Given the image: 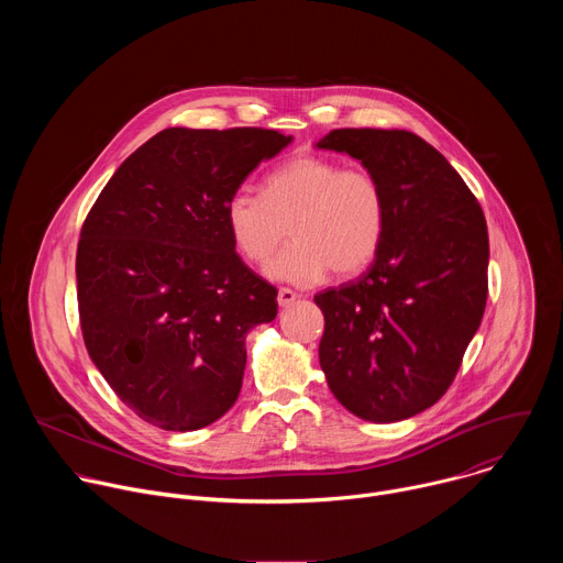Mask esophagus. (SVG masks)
<instances>
[{"mask_svg":"<svg viewBox=\"0 0 563 563\" xmlns=\"http://www.w3.org/2000/svg\"><path fill=\"white\" fill-rule=\"evenodd\" d=\"M300 296L294 291V289H289V287H280L278 289V305L280 307H289L291 302H296Z\"/></svg>","mask_w":563,"mask_h":563,"instance_id":"34e87169","label":"esophagus"}]
</instances>
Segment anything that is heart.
Masks as SVG:
<instances>
[{
  "label": "heart",
  "instance_id": "1",
  "mask_svg": "<svg viewBox=\"0 0 563 563\" xmlns=\"http://www.w3.org/2000/svg\"><path fill=\"white\" fill-rule=\"evenodd\" d=\"M294 243L265 269L272 280L309 287L330 269L361 274L378 254L387 227V196L367 169H345L336 159L300 155L274 169L263 196L238 189L224 205V227L235 252L263 265L283 243Z\"/></svg>",
  "mask_w": 563,
  "mask_h": 563
}]
</instances>
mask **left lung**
<instances>
[{
	"instance_id": "left-lung-1",
	"label": "left lung",
	"mask_w": 563,
	"mask_h": 563,
	"mask_svg": "<svg viewBox=\"0 0 563 563\" xmlns=\"http://www.w3.org/2000/svg\"><path fill=\"white\" fill-rule=\"evenodd\" d=\"M318 148L347 153L387 196L369 269L316 294L318 358L332 394L372 423L410 419L448 391L488 300V227L448 159L404 129H334Z\"/></svg>"
}]
</instances>
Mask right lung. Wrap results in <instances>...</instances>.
I'll return each mask as SVG.
<instances>
[{
	"label": "right lung",
	"instance_id": "1",
	"mask_svg": "<svg viewBox=\"0 0 563 563\" xmlns=\"http://www.w3.org/2000/svg\"><path fill=\"white\" fill-rule=\"evenodd\" d=\"M289 142L252 126L165 129L124 159L82 224L85 345L151 426L200 430L235 404L245 336L276 318L278 291L235 254L224 205Z\"/></svg>",
	"mask_w": 563,
	"mask_h": 563
}]
</instances>
